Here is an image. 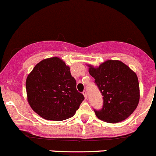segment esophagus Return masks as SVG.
I'll use <instances>...</instances> for the list:
<instances>
[{
	"mask_svg": "<svg viewBox=\"0 0 156 156\" xmlns=\"http://www.w3.org/2000/svg\"><path fill=\"white\" fill-rule=\"evenodd\" d=\"M83 94L84 98H85V99H87V92H86V91H83Z\"/></svg>",
	"mask_w": 156,
	"mask_h": 156,
	"instance_id": "1",
	"label": "esophagus"
}]
</instances>
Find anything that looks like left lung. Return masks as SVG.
<instances>
[{"label":"left lung","instance_id":"left-lung-1","mask_svg":"<svg viewBox=\"0 0 156 156\" xmlns=\"http://www.w3.org/2000/svg\"><path fill=\"white\" fill-rule=\"evenodd\" d=\"M88 67L89 74L103 96V108L94 110L98 119L117 123L130 117L140 98L136 73L118 60H107L98 67L91 64Z\"/></svg>","mask_w":156,"mask_h":156}]
</instances>
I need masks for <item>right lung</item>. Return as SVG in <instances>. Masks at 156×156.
<instances>
[{
    "label": "right lung",
    "mask_w": 156,
    "mask_h": 156,
    "mask_svg": "<svg viewBox=\"0 0 156 156\" xmlns=\"http://www.w3.org/2000/svg\"><path fill=\"white\" fill-rule=\"evenodd\" d=\"M30 106L44 119L62 121L72 117L84 97L76 89L69 66L58 57L36 64L26 82Z\"/></svg>",
    "instance_id": "add662e5"
}]
</instances>
